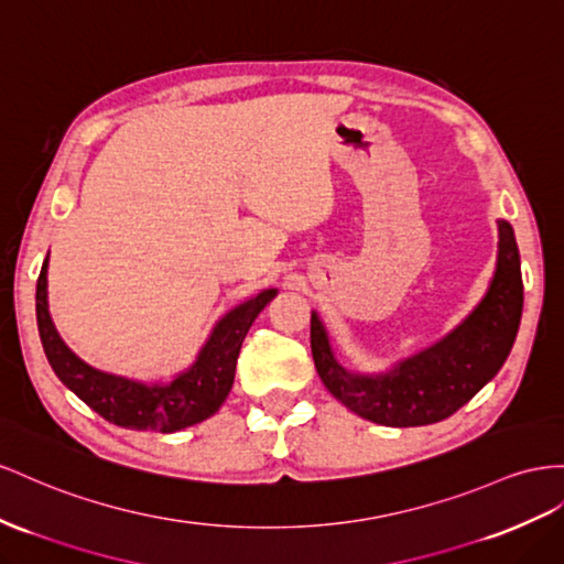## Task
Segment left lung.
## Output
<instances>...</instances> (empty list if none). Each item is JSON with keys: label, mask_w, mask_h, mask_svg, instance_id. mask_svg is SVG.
Listing matches in <instances>:
<instances>
[{"label": "left lung", "mask_w": 564, "mask_h": 564, "mask_svg": "<svg viewBox=\"0 0 564 564\" xmlns=\"http://www.w3.org/2000/svg\"><path fill=\"white\" fill-rule=\"evenodd\" d=\"M524 303L520 251L510 223L498 220V261L489 292L444 339L382 375L346 370L323 319L311 315L315 370L334 399L384 427H422L451 417L491 382L514 344Z\"/></svg>", "instance_id": "left-lung-1"}]
</instances>
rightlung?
Segmentation results:
<instances>
[{
  "instance_id": "obj_1",
  "label": "right lung",
  "mask_w": 564,
  "mask_h": 564,
  "mask_svg": "<svg viewBox=\"0 0 564 564\" xmlns=\"http://www.w3.org/2000/svg\"><path fill=\"white\" fill-rule=\"evenodd\" d=\"M47 268L50 256L44 258L37 278L35 308L40 339L52 370L104 420L140 432L171 434L216 415L232 389L241 341L258 313L278 296V289H263L247 303H239L218 319L199 356L185 372L165 384H144L93 368L58 337L47 303Z\"/></svg>"
}]
</instances>
